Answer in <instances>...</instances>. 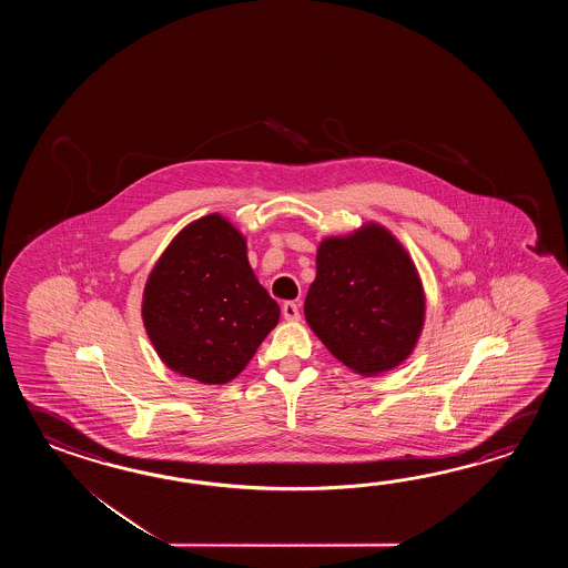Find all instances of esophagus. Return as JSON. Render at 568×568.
I'll return each mask as SVG.
<instances>
[{"label": "esophagus", "instance_id": "34e87169", "mask_svg": "<svg viewBox=\"0 0 568 568\" xmlns=\"http://www.w3.org/2000/svg\"><path fill=\"white\" fill-rule=\"evenodd\" d=\"M282 314H284V318L290 321V323L301 321V311H298V304H296V302H284Z\"/></svg>", "mask_w": 568, "mask_h": 568}]
</instances>
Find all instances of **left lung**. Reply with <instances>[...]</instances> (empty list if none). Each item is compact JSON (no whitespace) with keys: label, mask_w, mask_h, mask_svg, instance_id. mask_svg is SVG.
<instances>
[{"label":"left lung","mask_w":568,"mask_h":568,"mask_svg":"<svg viewBox=\"0 0 568 568\" xmlns=\"http://www.w3.org/2000/svg\"><path fill=\"white\" fill-rule=\"evenodd\" d=\"M304 314L338 362L357 374H382L418 341L423 284L404 247L372 223L321 243Z\"/></svg>","instance_id":"8db88e82"}]
</instances>
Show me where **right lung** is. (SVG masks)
<instances>
[{
	"instance_id": "obj_1",
	"label": "right lung",
	"mask_w": 568,
	"mask_h": 568,
	"mask_svg": "<svg viewBox=\"0 0 568 568\" xmlns=\"http://www.w3.org/2000/svg\"><path fill=\"white\" fill-rule=\"evenodd\" d=\"M245 250L230 221L206 215L158 260L142 316L170 369L201 384H227L278 325V302L255 280Z\"/></svg>"
}]
</instances>
